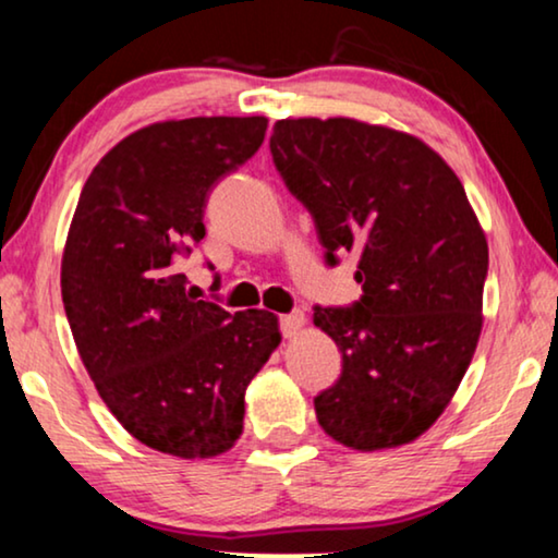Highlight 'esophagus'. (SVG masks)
<instances>
[{
  "instance_id": "1",
  "label": "esophagus",
  "mask_w": 558,
  "mask_h": 558,
  "mask_svg": "<svg viewBox=\"0 0 558 558\" xmlns=\"http://www.w3.org/2000/svg\"><path fill=\"white\" fill-rule=\"evenodd\" d=\"M302 327H304V315H302V312H292V315L281 317V335H284L287 340L296 338V335L302 332Z\"/></svg>"
}]
</instances>
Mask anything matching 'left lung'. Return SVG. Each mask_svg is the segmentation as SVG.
<instances>
[{
    "instance_id": "1",
    "label": "left lung",
    "mask_w": 558,
    "mask_h": 558,
    "mask_svg": "<svg viewBox=\"0 0 558 558\" xmlns=\"http://www.w3.org/2000/svg\"><path fill=\"white\" fill-rule=\"evenodd\" d=\"M269 147L327 264L361 256V302L315 307L342 353L317 422L357 452L411 445L445 414L483 332L487 239L462 182L418 136L348 117L279 119Z\"/></svg>"
}]
</instances>
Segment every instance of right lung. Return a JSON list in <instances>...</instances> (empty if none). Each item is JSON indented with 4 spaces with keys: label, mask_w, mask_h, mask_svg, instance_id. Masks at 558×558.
I'll return each mask as SVG.
<instances>
[{
    "label": "right lung",
    "mask_w": 558,
    "mask_h": 558,
    "mask_svg": "<svg viewBox=\"0 0 558 558\" xmlns=\"http://www.w3.org/2000/svg\"><path fill=\"white\" fill-rule=\"evenodd\" d=\"M266 117L136 129L75 205L60 292L78 355L119 424L149 449L210 460L243 432V396L279 348L277 315L193 300L178 258L205 235L210 187L262 147Z\"/></svg>",
    "instance_id": "obj_1"
}]
</instances>
